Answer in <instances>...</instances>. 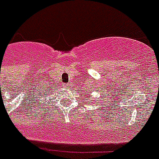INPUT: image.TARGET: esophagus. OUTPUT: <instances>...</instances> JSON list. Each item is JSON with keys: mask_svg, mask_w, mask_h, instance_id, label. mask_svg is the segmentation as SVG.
Masks as SVG:
<instances>
[{"mask_svg": "<svg viewBox=\"0 0 159 159\" xmlns=\"http://www.w3.org/2000/svg\"><path fill=\"white\" fill-rule=\"evenodd\" d=\"M63 87L67 89V88H69V85H68V84H64V85H63Z\"/></svg>", "mask_w": 159, "mask_h": 159, "instance_id": "34e87169", "label": "esophagus"}]
</instances>
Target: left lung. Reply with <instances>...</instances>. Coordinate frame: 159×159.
I'll return each instance as SVG.
<instances>
[{
  "label": "left lung",
  "instance_id": "left-lung-1",
  "mask_svg": "<svg viewBox=\"0 0 159 159\" xmlns=\"http://www.w3.org/2000/svg\"><path fill=\"white\" fill-rule=\"evenodd\" d=\"M90 98V97H89V96L88 95V98Z\"/></svg>",
  "mask_w": 159,
  "mask_h": 159
}]
</instances>
